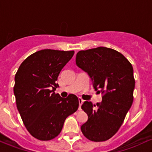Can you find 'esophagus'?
<instances>
[{"label":"esophagus","instance_id":"34e87169","mask_svg":"<svg viewBox=\"0 0 152 152\" xmlns=\"http://www.w3.org/2000/svg\"><path fill=\"white\" fill-rule=\"evenodd\" d=\"M78 101H79V108H78V110H82L81 109V105H82L83 102V100L81 99V98H78Z\"/></svg>","mask_w":152,"mask_h":152}]
</instances>
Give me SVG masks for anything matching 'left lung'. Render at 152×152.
I'll use <instances>...</instances> for the list:
<instances>
[{
    "mask_svg": "<svg viewBox=\"0 0 152 152\" xmlns=\"http://www.w3.org/2000/svg\"><path fill=\"white\" fill-rule=\"evenodd\" d=\"M75 61L102 94L101 102L86 101L81 106L88 117L81 131L91 141H105L118 132L133 102L132 66L121 53L104 47L79 51Z\"/></svg>",
    "mask_w": 152,
    "mask_h": 152,
    "instance_id": "obj_1",
    "label": "left lung"
}]
</instances>
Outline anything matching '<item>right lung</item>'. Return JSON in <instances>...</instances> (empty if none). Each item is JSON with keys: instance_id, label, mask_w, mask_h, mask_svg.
Masks as SVG:
<instances>
[{"instance_id": "obj_1", "label": "right lung", "mask_w": 152, "mask_h": 152, "mask_svg": "<svg viewBox=\"0 0 152 152\" xmlns=\"http://www.w3.org/2000/svg\"><path fill=\"white\" fill-rule=\"evenodd\" d=\"M75 51L45 49L33 53L15 75L14 94L18 110L29 133L40 140L60 134L66 118L79 107L78 98L56 94L59 73Z\"/></svg>"}]
</instances>
